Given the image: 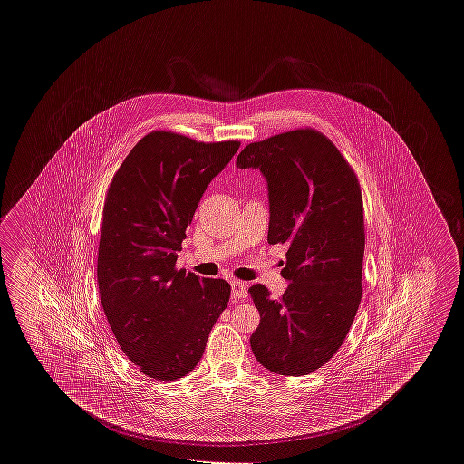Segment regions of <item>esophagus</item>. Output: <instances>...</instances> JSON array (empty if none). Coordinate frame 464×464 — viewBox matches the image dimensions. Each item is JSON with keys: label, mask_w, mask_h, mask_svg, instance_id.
<instances>
[{"label": "esophagus", "mask_w": 464, "mask_h": 464, "mask_svg": "<svg viewBox=\"0 0 464 464\" xmlns=\"http://www.w3.org/2000/svg\"><path fill=\"white\" fill-rule=\"evenodd\" d=\"M246 295H248V287L243 282L233 280L231 282V297L235 301H243V299H246Z\"/></svg>", "instance_id": "obj_1"}]
</instances>
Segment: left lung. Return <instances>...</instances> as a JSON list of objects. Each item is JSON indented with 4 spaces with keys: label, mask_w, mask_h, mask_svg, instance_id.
I'll return each instance as SVG.
<instances>
[{
    "label": "left lung",
    "mask_w": 464,
    "mask_h": 464,
    "mask_svg": "<svg viewBox=\"0 0 464 464\" xmlns=\"http://www.w3.org/2000/svg\"><path fill=\"white\" fill-rule=\"evenodd\" d=\"M238 169L267 182V242L287 243L288 287L271 299L248 288L261 324L250 337L257 362L282 375H306L341 348L362 299L363 203L348 161L324 133L299 129L243 148Z\"/></svg>",
    "instance_id": "8db88e82"
}]
</instances>
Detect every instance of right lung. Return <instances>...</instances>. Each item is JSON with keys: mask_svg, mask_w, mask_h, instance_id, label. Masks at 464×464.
<instances>
[{"mask_svg": "<svg viewBox=\"0 0 464 464\" xmlns=\"http://www.w3.org/2000/svg\"><path fill=\"white\" fill-rule=\"evenodd\" d=\"M240 142H197L172 132L142 137L111 180L97 282L120 348L142 374H189L227 306L224 280L176 269L188 224Z\"/></svg>", "mask_w": 464, "mask_h": 464, "instance_id": "obj_1", "label": "right lung"}]
</instances>
